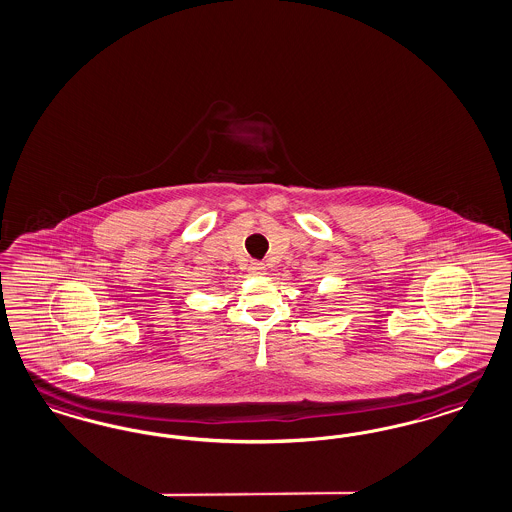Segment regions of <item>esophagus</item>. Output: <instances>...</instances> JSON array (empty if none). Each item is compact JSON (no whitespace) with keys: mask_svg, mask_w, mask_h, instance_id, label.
Returning a JSON list of instances; mask_svg holds the SVG:
<instances>
[{"mask_svg":"<svg viewBox=\"0 0 512 512\" xmlns=\"http://www.w3.org/2000/svg\"><path fill=\"white\" fill-rule=\"evenodd\" d=\"M265 272V265L263 263H253L251 265V274H263Z\"/></svg>","mask_w":512,"mask_h":512,"instance_id":"esophagus-1","label":"esophagus"}]
</instances>
